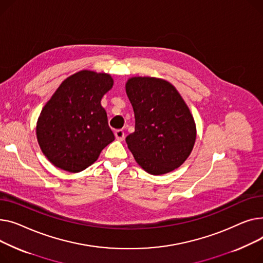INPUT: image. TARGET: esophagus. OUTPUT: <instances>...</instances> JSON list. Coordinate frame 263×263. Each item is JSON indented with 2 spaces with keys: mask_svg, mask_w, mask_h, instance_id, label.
<instances>
[{
  "mask_svg": "<svg viewBox=\"0 0 263 263\" xmlns=\"http://www.w3.org/2000/svg\"><path fill=\"white\" fill-rule=\"evenodd\" d=\"M115 136H116V139L119 141H123L124 140V137H125V134L124 132H123L122 129H118L115 132Z\"/></svg>",
  "mask_w": 263,
  "mask_h": 263,
  "instance_id": "34e87169",
  "label": "esophagus"
}]
</instances>
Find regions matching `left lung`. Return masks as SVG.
<instances>
[{"label":"left lung","mask_w":263,"mask_h":263,"mask_svg":"<svg viewBox=\"0 0 263 263\" xmlns=\"http://www.w3.org/2000/svg\"><path fill=\"white\" fill-rule=\"evenodd\" d=\"M126 93L135 112V132L126 137L144 171L162 175L179 167L192 152L194 119L176 88L156 77H132Z\"/></svg>","instance_id":"obj_1"}]
</instances>
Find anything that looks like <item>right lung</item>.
I'll list each match as a JSON object with an SVG mask.
<instances>
[{"instance_id":"add662e5","label":"right lung","mask_w":263,"mask_h":263,"mask_svg":"<svg viewBox=\"0 0 263 263\" xmlns=\"http://www.w3.org/2000/svg\"><path fill=\"white\" fill-rule=\"evenodd\" d=\"M112 85L109 74L83 70L61 83L45 104L36 133L42 153L55 166L81 172L115 140L101 105Z\"/></svg>"}]
</instances>
